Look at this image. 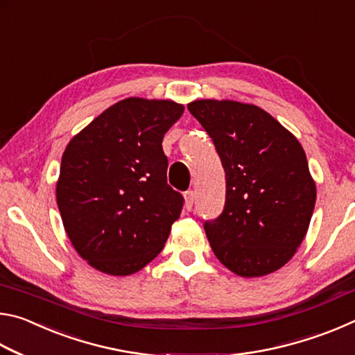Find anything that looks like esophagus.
Segmentation results:
<instances>
[{
	"mask_svg": "<svg viewBox=\"0 0 355 355\" xmlns=\"http://www.w3.org/2000/svg\"><path fill=\"white\" fill-rule=\"evenodd\" d=\"M194 191H186L184 192V208L188 209V211H191L192 209V205H194Z\"/></svg>",
	"mask_w": 355,
	"mask_h": 355,
	"instance_id": "34e87169",
	"label": "esophagus"
}]
</instances>
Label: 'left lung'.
<instances>
[{
    "mask_svg": "<svg viewBox=\"0 0 355 355\" xmlns=\"http://www.w3.org/2000/svg\"><path fill=\"white\" fill-rule=\"evenodd\" d=\"M214 142L225 171V205L205 222L218 260L241 277H261L291 260L309 230L316 186L290 131L255 105H188Z\"/></svg>",
    "mask_w": 355,
    "mask_h": 355,
    "instance_id": "8db88e82",
    "label": "left lung"
}]
</instances>
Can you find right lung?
<instances>
[{"instance_id": "1", "label": "right lung", "mask_w": 355, "mask_h": 355, "mask_svg": "<svg viewBox=\"0 0 355 355\" xmlns=\"http://www.w3.org/2000/svg\"><path fill=\"white\" fill-rule=\"evenodd\" d=\"M184 106L125 98L65 147L56 184L62 224L92 268L130 275L163 250L183 196L167 184L163 137Z\"/></svg>"}]
</instances>
